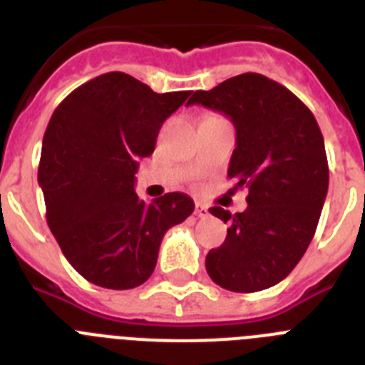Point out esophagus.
Instances as JSON below:
<instances>
[{"instance_id":"34e87169","label":"esophagus","mask_w":365,"mask_h":365,"mask_svg":"<svg viewBox=\"0 0 365 365\" xmlns=\"http://www.w3.org/2000/svg\"><path fill=\"white\" fill-rule=\"evenodd\" d=\"M195 215L198 218H205L209 215V207L205 204H202V202H196V204H195Z\"/></svg>"}]
</instances>
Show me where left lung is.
I'll return each instance as SVG.
<instances>
[{
  "label": "left lung",
  "mask_w": 365,
  "mask_h": 365,
  "mask_svg": "<svg viewBox=\"0 0 365 365\" xmlns=\"http://www.w3.org/2000/svg\"><path fill=\"white\" fill-rule=\"evenodd\" d=\"M187 104L230 117L237 147L227 176L248 189L242 213L209 209L230 227L220 248L207 253L205 270L231 292L274 287L309 248L327 196V154L316 117L292 91L259 73L195 91Z\"/></svg>",
  "instance_id": "1"
}]
</instances>
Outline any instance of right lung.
I'll list each match as a JSON object with an SVG mask.
<instances>
[{
	"label": "right lung",
	"instance_id": "add662e5",
	"mask_svg": "<svg viewBox=\"0 0 365 365\" xmlns=\"http://www.w3.org/2000/svg\"><path fill=\"white\" fill-rule=\"evenodd\" d=\"M191 91L156 93L126 73L91 78L66 97L43 134L38 183L51 233L69 264L112 290L143 284L167 230L195 211L183 192L141 200L138 160Z\"/></svg>",
	"mask_w": 365,
	"mask_h": 365
}]
</instances>
